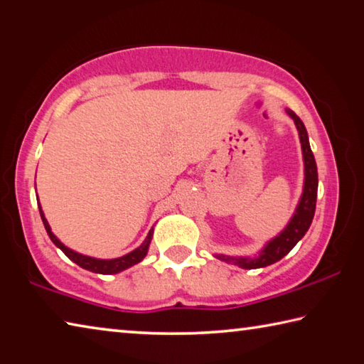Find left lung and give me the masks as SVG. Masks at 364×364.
I'll list each match as a JSON object with an SVG mask.
<instances>
[{"mask_svg": "<svg viewBox=\"0 0 364 364\" xmlns=\"http://www.w3.org/2000/svg\"><path fill=\"white\" fill-rule=\"evenodd\" d=\"M286 112L294 120L295 127H297L301 152H304V164H305L304 193H301L300 202L297 208H295L294 217L284 228V231H281L279 236L271 239V241L264 245V249L258 254V257L249 258V257L217 255V258H220V260L237 264L239 268H244V269L263 268V267H268V264L279 262L281 258L287 255L289 252L295 247V244L305 236V232L311 225L313 217H315L316 196H318V170H316L315 156H313L311 152L310 141H308V133L304 122H301L291 109H286Z\"/></svg>", "mask_w": 364, "mask_h": 364, "instance_id": "obj_1", "label": "left lung"}]
</instances>
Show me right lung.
I'll return each instance as SVG.
<instances>
[{
    "label": "right lung",
    "mask_w": 364,
    "mask_h": 364,
    "mask_svg": "<svg viewBox=\"0 0 364 364\" xmlns=\"http://www.w3.org/2000/svg\"><path fill=\"white\" fill-rule=\"evenodd\" d=\"M40 208V215H41V220H43V225H45L46 228V232L48 236L51 241L58 245V247L64 252V254L70 258L72 262H75L78 267H82L88 271H93V273H100V274H115V273H120V271L127 269L133 267V264L139 263L143 258L146 257L147 254V249H149V244H151V239H152V232L154 230L149 231V234H147L144 242L139 245L138 249H134L133 252H130V254L123 255V257H119V258H110V260H101V258H93V257H86V255H82L78 254V252H73L72 249L65 247V245L59 241V239L54 236L51 228H49L48 225V220L45 218V213H43L41 207L38 205Z\"/></svg>",
    "instance_id": "obj_1"
}]
</instances>
